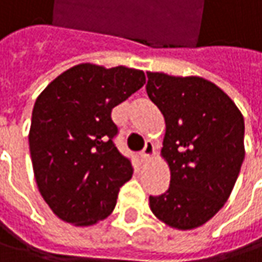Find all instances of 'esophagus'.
<instances>
[{
	"label": "esophagus",
	"mask_w": 262,
	"mask_h": 262,
	"mask_svg": "<svg viewBox=\"0 0 262 262\" xmlns=\"http://www.w3.org/2000/svg\"><path fill=\"white\" fill-rule=\"evenodd\" d=\"M153 156H155V146H153L151 141H147L146 146L143 148V151H141V159H143L144 162H148Z\"/></svg>",
	"instance_id": "34e87169"
}]
</instances>
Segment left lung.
<instances>
[{
  "label": "left lung",
  "instance_id": "8db88e82",
  "mask_svg": "<svg viewBox=\"0 0 262 262\" xmlns=\"http://www.w3.org/2000/svg\"><path fill=\"white\" fill-rule=\"evenodd\" d=\"M147 95L165 116L162 157L170 170L165 194L150 196V210L167 226H203L225 206L245 157L241 111L203 77L147 73Z\"/></svg>",
  "mask_w": 262,
  "mask_h": 262
}]
</instances>
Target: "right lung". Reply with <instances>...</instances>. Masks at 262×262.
I'll list each match as a JSON object with an SVG mask.
<instances>
[{
	"label": "right lung",
	"mask_w": 262,
	"mask_h": 262,
	"mask_svg": "<svg viewBox=\"0 0 262 262\" xmlns=\"http://www.w3.org/2000/svg\"><path fill=\"white\" fill-rule=\"evenodd\" d=\"M146 83L141 70L78 64L37 96L29 146L36 184L56 217L92 226L109 216L131 162L114 144L112 109Z\"/></svg>",
	"instance_id": "obj_1"
}]
</instances>
